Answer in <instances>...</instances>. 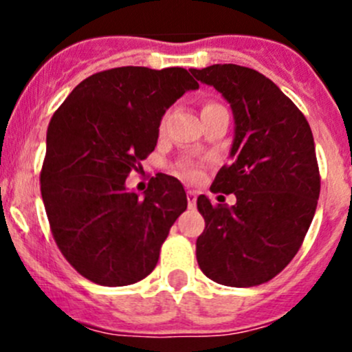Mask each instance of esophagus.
<instances>
[{"instance_id":"1","label":"esophagus","mask_w":352,"mask_h":352,"mask_svg":"<svg viewBox=\"0 0 352 352\" xmlns=\"http://www.w3.org/2000/svg\"><path fill=\"white\" fill-rule=\"evenodd\" d=\"M196 201H197V190H194V189L187 190V202H189L190 209L196 208Z\"/></svg>"}]
</instances>
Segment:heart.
Here are the masks:
<instances>
[{
	"label": "heart",
	"instance_id": "obj_1",
	"mask_svg": "<svg viewBox=\"0 0 352 352\" xmlns=\"http://www.w3.org/2000/svg\"><path fill=\"white\" fill-rule=\"evenodd\" d=\"M212 105H218V104H216V102H208L202 109L212 107ZM179 173H182V175L187 177V179H196L197 177V170L194 168L192 165H189V163H182V165H179Z\"/></svg>",
	"mask_w": 352,
	"mask_h": 352
}]
</instances>
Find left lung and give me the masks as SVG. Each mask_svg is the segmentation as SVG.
<instances>
[{"label":"left lung","mask_w":352,"mask_h":352,"mask_svg":"<svg viewBox=\"0 0 352 352\" xmlns=\"http://www.w3.org/2000/svg\"><path fill=\"white\" fill-rule=\"evenodd\" d=\"M230 102L235 117L232 163L211 192L235 194L226 208L197 197L206 221L197 264L214 283L233 287L271 281L293 261L320 194L314 134L301 110L258 71L239 65L190 69Z\"/></svg>","instance_id":"left-lung-1"}]
</instances>
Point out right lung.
<instances>
[{
	"label": "right lung",
	"mask_w": 352,
	"mask_h": 352,
	"mask_svg": "<svg viewBox=\"0 0 352 352\" xmlns=\"http://www.w3.org/2000/svg\"><path fill=\"white\" fill-rule=\"evenodd\" d=\"M196 88L184 67H113L81 81L52 116L42 201L56 245L88 281L127 286L155 269L186 190L160 173L140 199L126 179L155 150L166 109Z\"/></svg>",
	"instance_id": "right-lung-1"
}]
</instances>
